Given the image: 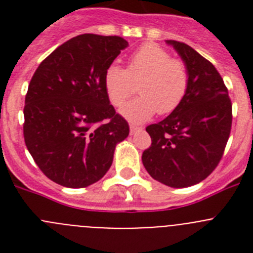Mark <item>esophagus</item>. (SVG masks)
<instances>
[{
  "mask_svg": "<svg viewBox=\"0 0 253 253\" xmlns=\"http://www.w3.org/2000/svg\"><path fill=\"white\" fill-rule=\"evenodd\" d=\"M142 130V126H135V125H130V134H135L137 131Z\"/></svg>",
  "mask_w": 253,
  "mask_h": 253,
  "instance_id": "esophagus-1",
  "label": "esophagus"
}]
</instances>
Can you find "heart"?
Segmentation results:
<instances>
[{"instance_id":"obj_1","label":"heart","mask_w":253,"mask_h":253,"mask_svg":"<svg viewBox=\"0 0 253 253\" xmlns=\"http://www.w3.org/2000/svg\"><path fill=\"white\" fill-rule=\"evenodd\" d=\"M139 82L140 93L120 109L133 123H143L156 113L176 110L184 101L190 84V72L184 60L171 58L158 44L147 43L131 53L126 69L118 64L107 67L104 76L106 95L114 106H122Z\"/></svg>"}]
</instances>
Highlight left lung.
I'll list each match as a JSON object with an SVG mask.
<instances>
[{
	"label": "left lung",
	"instance_id": "left-lung-1",
	"mask_svg": "<svg viewBox=\"0 0 253 253\" xmlns=\"http://www.w3.org/2000/svg\"><path fill=\"white\" fill-rule=\"evenodd\" d=\"M187 64L190 84L184 101L166 119L146 128L152 144L142 162L149 175L169 187L205 180L224 153L232 126V102L215 67L195 49L167 40Z\"/></svg>",
	"mask_w": 253,
	"mask_h": 253
}]
</instances>
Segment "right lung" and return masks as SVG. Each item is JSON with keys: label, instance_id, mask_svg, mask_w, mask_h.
Listing matches in <instances>:
<instances>
[{"label": "right lung", "instance_id": "1", "mask_svg": "<svg viewBox=\"0 0 253 253\" xmlns=\"http://www.w3.org/2000/svg\"><path fill=\"white\" fill-rule=\"evenodd\" d=\"M128 45L120 37L78 35L50 53L31 78L24 139L42 172L62 186L97 182L116 144L129 135L104 87L105 71Z\"/></svg>", "mask_w": 253, "mask_h": 253}]
</instances>
